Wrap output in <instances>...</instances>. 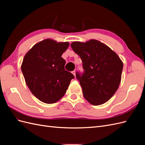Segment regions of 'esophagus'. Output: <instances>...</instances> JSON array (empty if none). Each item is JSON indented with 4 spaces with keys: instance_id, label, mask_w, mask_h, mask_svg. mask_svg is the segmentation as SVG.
<instances>
[{
    "instance_id": "1",
    "label": "esophagus",
    "mask_w": 145,
    "mask_h": 145,
    "mask_svg": "<svg viewBox=\"0 0 145 145\" xmlns=\"http://www.w3.org/2000/svg\"><path fill=\"white\" fill-rule=\"evenodd\" d=\"M72 73L73 75L74 76V77H76V71H73L72 72Z\"/></svg>"
}]
</instances>
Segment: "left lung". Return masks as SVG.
<instances>
[{
    "label": "left lung",
    "instance_id": "obj_1",
    "mask_svg": "<svg viewBox=\"0 0 145 145\" xmlns=\"http://www.w3.org/2000/svg\"><path fill=\"white\" fill-rule=\"evenodd\" d=\"M72 49L82 60L83 74L76 72L85 99L93 105L110 99L121 82L122 61L110 48L97 40L74 42Z\"/></svg>",
    "mask_w": 145,
    "mask_h": 145
}]
</instances>
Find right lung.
<instances>
[{
    "mask_svg": "<svg viewBox=\"0 0 145 145\" xmlns=\"http://www.w3.org/2000/svg\"><path fill=\"white\" fill-rule=\"evenodd\" d=\"M69 43L45 39L34 45L25 54L21 69L32 94L41 102L54 103L67 92L72 73L65 69L62 57Z\"/></svg>",
    "mask_w": 145,
    "mask_h": 145,
    "instance_id": "right-lung-1",
    "label": "right lung"
}]
</instances>
